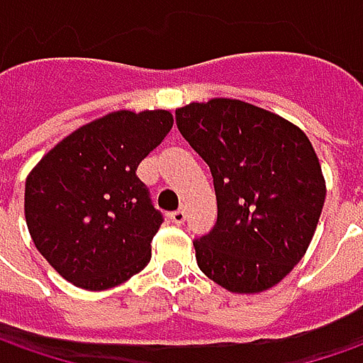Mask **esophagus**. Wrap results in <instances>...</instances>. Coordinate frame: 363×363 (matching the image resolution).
<instances>
[{
  "instance_id": "34e87169",
  "label": "esophagus",
  "mask_w": 363,
  "mask_h": 363,
  "mask_svg": "<svg viewBox=\"0 0 363 363\" xmlns=\"http://www.w3.org/2000/svg\"><path fill=\"white\" fill-rule=\"evenodd\" d=\"M169 218H171L172 224H179L181 226L184 223V218H186V214H184V211H174V213L169 214Z\"/></svg>"
}]
</instances>
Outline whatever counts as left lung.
Wrapping results in <instances>:
<instances>
[{
    "label": "left lung",
    "mask_w": 363,
    "mask_h": 363,
    "mask_svg": "<svg viewBox=\"0 0 363 363\" xmlns=\"http://www.w3.org/2000/svg\"><path fill=\"white\" fill-rule=\"evenodd\" d=\"M177 127L211 167L216 192V224L194 240L199 268L234 294L276 286L302 260L326 199L310 139L238 99L189 103Z\"/></svg>",
    "instance_id": "8db88e82"
}]
</instances>
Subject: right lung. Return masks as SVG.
Returning a JSON list of instances; mask_svg holds the SVG:
<instances>
[{
	"label": "right lung",
	"mask_w": 363,
	"mask_h": 363,
	"mask_svg": "<svg viewBox=\"0 0 363 363\" xmlns=\"http://www.w3.org/2000/svg\"><path fill=\"white\" fill-rule=\"evenodd\" d=\"M171 127V111H113L73 130L27 174V228L67 282L107 290L149 264L162 214L137 167Z\"/></svg>",
	"instance_id": "obj_1"
}]
</instances>
